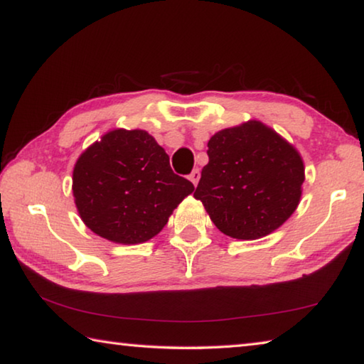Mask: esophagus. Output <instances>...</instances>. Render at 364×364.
Returning a JSON list of instances; mask_svg holds the SVG:
<instances>
[{
    "label": "esophagus",
    "mask_w": 364,
    "mask_h": 364,
    "mask_svg": "<svg viewBox=\"0 0 364 364\" xmlns=\"http://www.w3.org/2000/svg\"><path fill=\"white\" fill-rule=\"evenodd\" d=\"M189 180L193 181L194 186H197V183H199V180H200V170H199V168H194L193 171H191Z\"/></svg>",
    "instance_id": "obj_1"
}]
</instances>
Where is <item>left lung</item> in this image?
Masks as SVG:
<instances>
[{"mask_svg":"<svg viewBox=\"0 0 364 364\" xmlns=\"http://www.w3.org/2000/svg\"><path fill=\"white\" fill-rule=\"evenodd\" d=\"M208 164L194 197L226 236L254 241L278 230L299 207L305 181L295 147L258 120L208 141Z\"/></svg>","mask_w":364,"mask_h":364,"instance_id":"8db88e82","label":"left lung"}]
</instances>
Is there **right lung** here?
<instances>
[{
  "instance_id": "right-lung-1",
  "label": "right lung",
  "mask_w": 364,
  "mask_h": 364,
  "mask_svg": "<svg viewBox=\"0 0 364 364\" xmlns=\"http://www.w3.org/2000/svg\"><path fill=\"white\" fill-rule=\"evenodd\" d=\"M80 218L110 242L152 239L194 191L178 176L162 146L144 130H110L78 157L72 176Z\"/></svg>"
}]
</instances>
